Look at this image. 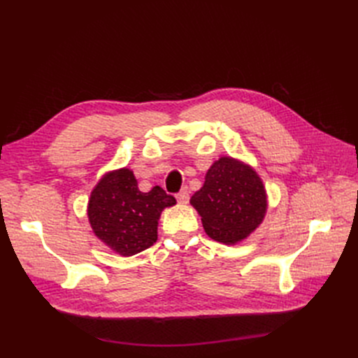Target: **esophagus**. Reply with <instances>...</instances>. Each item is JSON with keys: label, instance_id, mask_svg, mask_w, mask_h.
<instances>
[{"label": "esophagus", "instance_id": "34e87169", "mask_svg": "<svg viewBox=\"0 0 358 358\" xmlns=\"http://www.w3.org/2000/svg\"><path fill=\"white\" fill-rule=\"evenodd\" d=\"M176 199H178V201H179V203H182V204H187V203H188V200H189V191H188V188H183V189H180V192H178V194H176Z\"/></svg>", "mask_w": 358, "mask_h": 358}]
</instances>
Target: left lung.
I'll return each mask as SVG.
<instances>
[{
	"label": "left lung",
	"instance_id": "obj_1",
	"mask_svg": "<svg viewBox=\"0 0 358 358\" xmlns=\"http://www.w3.org/2000/svg\"><path fill=\"white\" fill-rule=\"evenodd\" d=\"M191 204L213 241L233 245L262 224L267 199L262 179L251 167L222 157L206 173L204 185L191 197Z\"/></svg>",
	"mask_w": 358,
	"mask_h": 358
}]
</instances>
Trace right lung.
<instances>
[{
    "instance_id": "1",
    "label": "right lung",
    "mask_w": 358,
    "mask_h": 358,
    "mask_svg": "<svg viewBox=\"0 0 358 358\" xmlns=\"http://www.w3.org/2000/svg\"><path fill=\"white\" fill-rule=\"evenodd\" d=\"M175 203L161 187L142 192L133 171L121 169L107 173L91 192L88 218L99 239L129 257L157 242L159 215Z\"/></svg>"
}]
</instances>
